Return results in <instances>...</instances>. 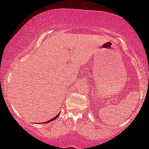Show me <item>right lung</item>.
I'll return each mask as SVG.
<instances>
[{
  "mask_svg": "<svg viewBox=\"0 0 149 149\" xmlns=\"http://www.w3.org/2000/svg\"><path fill=\"white\" fill-rule=\"evenodd\" d=\"M59 115H60V113H59V114H58L57 116H55L54 118H52V119H51V120H49V121H47V122H45V123H49V122H52V121H53L54 120H55V119H56V118L58 117V116H59Z\"/></svg>",
  "mask_w": 149,
  "mask_h": 149,
  "instance_id": "right-lung-1",
  "label": "right lung"
}]
</instances>
